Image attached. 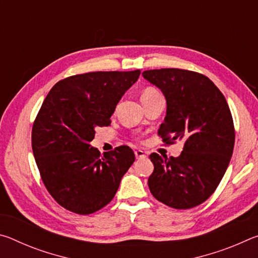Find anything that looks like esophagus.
Here are the masks:
<instances>
[{"label":"esophagus","instance_id":"esophagus-1","mask_svg":"<svg viewBox=\"0 0 258 258\" xmlns=\"http://www.w3.org/2000/svg\"><path fill=\"white\" fill-rule=\"evenodd\" d=\"M135 154V157H137V159H141V158H146L147 155L145 154V151L142 150H137L134 152Z\"/></svg>","mask_w":258,"mask_h":258}]
</instances>
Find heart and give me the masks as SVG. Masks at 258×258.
<instances>
[{"mask_svg": "<svg viewBox=\"0 0 258 258\" xmlns=\"http://www.w3.org/2000/svg\"><path fill=\"white\" fill-rule=\"evenodd\" d=\"M157 95H160L159 92L152 87H148V89L143 90V92L141 94V101H146V100H149L157 97Z\"/></svg>", "mask_w": 258, "mask_h": 258, "instance_id": "1", "label": "heart"}]
</instances>
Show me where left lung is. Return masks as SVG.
I'll return each mask as SVG.
<instances>
[{
	"mask_svg": "<svg viewBox=\"0 0 258 258\" xmlns=\"http://www.w3.org/2000/svg\"><path fill=\"white\" fill-rule=\"evenodd\" d=\"M142 76L163 92L167 103L158 134L168 143L184 142L178 157L151 154L152 196L167 206L189 209L211 197L230 164L234 127L228 102L202 74L184 69L146 71Z\"/></svg>",
	"mask_w": 258,
	"mask_h": 258,
	"instance_id": "1",
	"label": "left lung"
}]
</instances>
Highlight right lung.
Returning a JSON list of instances; mask_svg holds the SVG:
<instances>
[{"label": "right lung", "instance_id": "1", "mask_svg": "<svg viewBox=\"0 0 258 258\" xmlns=\"http://www.w3.org/2000/svg\"><path fill=\"white\" fill-rule=\"evenodd\" d=\"M141 72H94L64 78L52 87L32 131L42 181L68 211L87 215L115 197L135 160L126 146L103 152L90 145L95 128L110 125L117 103Z\"/></svg>", "mask_w": 258, "mask_h": 258}]
</instances>
